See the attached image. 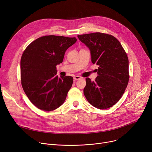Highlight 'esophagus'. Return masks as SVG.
I'll return each mask as SVG.
<instances>
[{
    "label": "esophagus",
    "mask_w": 152,
    "mask_h": 152,
    "mask_svg": "<svg viewBox=\"0 0 152 152\" xmlns=\"http://www.w3.org/2000/svg\"><path fill=\"white\" fill-rule=\"evenodd\" d=\"M81 79L80 76H74V79H75V80H78V79Z\"/></svg>",
    "instance_id": "1"
}]
</instances>
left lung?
Instances as JSON below:
<instances>
[{"label": "left lung", "mask_w": 152, "mask_h": 152, "mask_svg": "<svg viewBox=\"0 0 152 152\" xmlns=\"http://www.w3.org/2000/svg\"><path fill=\"white\" fill-rule=\"evenodd\" d=\"M89 48L91 61L99 66L95 81L87 77L84 94L95 108H110L119 100L129 82V60L118 40L114 36L94 33L77 36Z\"/></svg>", "instance_id": "left-lung-1"}]
</instances>
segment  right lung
<instances>
[{"label": "right lung", "instance_id": "add662e5", "mask_svg": "<svg viewBox=\"0 0 152 152\" xmlns=\"http://www.w3.org/2000/svg\"><path fill=\"white\" fill-rule=\"evenodd\" d=\"M76 37L45 36L32 42L24 51L20 61L23 89L33 104L50 111L65 102L73 83L72 76H58L57 66L62 63L66 50Z\"/></svg>", "mask_w": 152, "mask_h": 152}]
</instances>
